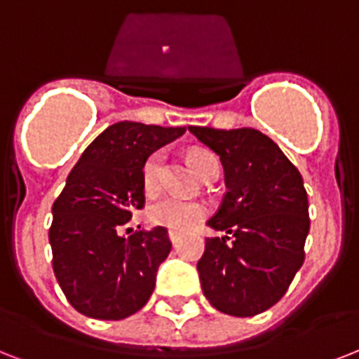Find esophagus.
<instances>
[{"label": "esophagus", "instance_id": "1", "mask_svg": "<svg viewBox=\"0 0 359 359\" xmlns=\"http://www.w3.org/2000/svg\"><path fill=\"white\" fill-rule=\"evenodd\" d=\"M168 238H170V241L176 245L177 241H180V238H182V234L180 232H176V230H168Z\"/></svg>", "mask_w": 359, "mask_h": 359}]
</instances>
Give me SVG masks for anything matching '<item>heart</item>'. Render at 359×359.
Instances as JSON below:
<instances>
[{
    "instance_id": "1",
    "label": "heart",
    "mask_w": 359,
    "mask_h": 359,
    "mask_svg": "<svg viewBox=\"0 0 359 359\" xmlns=\"http://www.w3.org/2000/svg\"><path fill=\"white\" fill-rule=\"evenodd\" d=\"M189 163L202 180L213 172H219V161L208 149H193L189 151ZM163 177V155L151 154L142 166V185L148 193H155L161 187ZM208 215V205L200 200H183L172 194L157 196L146 208V217L155 226L185 232L193 229Z\"/></svg>"
}]
</instances>
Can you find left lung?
<instances>
[{"label":"left lung","instance_id":"left-lung-1","mask_svg":"<svg viewBox=\"0 0 359 359\" xmlns=\"http://www.w3.org/2000/svg\"><path fill=\"white\" fill-rule=\"evenodd\" d=\"M189 130L221 157L229 187L208 221L229 236L208 238L196 264L204 296L224 315H260L285 296L305 260L311 221L302 174L260 130Z\"/></svg>","mask_w":359,"mask_h":359}]
</instances>
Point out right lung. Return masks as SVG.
I'll return each instance as SVG.
<instances>
[{
	"label": "right lung",
	"instance_id": "1",
	"mask_svg": "<svg viewBox=\"0 0 359 359\" xmlns=\"http://www.w3.org/2000/svg\"><path fill=\"white\" fill-rule=\"evenodd\" d=\"M185 133L119 121L86 148L52 205V268L74 309L99 320H121L148 304L155 275L172 243L163 226L121 236L146 204L142 166ZM129 230V229H127Z\"/></svg>",
	"mask_w": 359,
	"mask_h": 359
}]
</instances>
